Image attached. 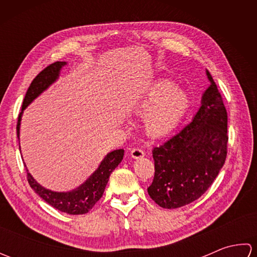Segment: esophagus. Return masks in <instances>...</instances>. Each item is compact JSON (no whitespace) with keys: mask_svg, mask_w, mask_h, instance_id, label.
I'll list each match as a JSON object with an SVG mask.
<instances>
[{"mask_svg":"<svg viewBox=\"0 0 257 257\" xmlns=\"http://www.w3.org/2000/svg\"><path fill=\"white\" fill-rule=\"evenodd\" d=\"M130 156H132V158H134V159H141V158L145 157V152L139 148H134L132 151H130Z\"/></svg>","mask_w":257,"mask_h":257,"instance_id":"34e87169","label":"esophagus"}]
</instances>
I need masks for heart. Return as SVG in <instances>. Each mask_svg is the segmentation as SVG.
<instances>
[{
    "label": "heart",
    "instance_id": "b5f03b06",
    "mask_svg": "<svg viewBox=\"0 0 257 257\" xmlns=\"http://www.w3.org/2000/svg\"><path fill=\"white\" fill-rule=\"evenodd\" d=\"M190 105L188 92L173 87L169 80H159L136 107V112L145 114L144 127L152 138L170 134L181 121Z\"/></svg>",
    "mask_w": 257,
    "mask_h": 257
}]
</instances>
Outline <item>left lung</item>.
<instances>
[{
	"mask_svg": "<svg viewBox=\"0 0 257 257\" xmlns=\"http://www.w3.org/2000/svg\"><path fill=\"white\" fill-rule=\"evenodd\" d=\"M206 76L210 86L192 121L152 150L155 178L148 193L165 209H177L198 200L226 159L227 112L209 70Z\"/></svg>",
	"mask_w": 257,
	"mask_h": 257,
	"instance_id": "obj_1",
	"label": "left lung"
}]
</instances>
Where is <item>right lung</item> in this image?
<instances>
[{
	"mask_svg": "<svg viewBox=\"0 0 257 257\" xmlns=\"http://www.w3.org/2000/svg\"><path fill=\"white\" fill-rule=\"evenodd\" d=\"M66 64V62H56L54 64H51L50 66L43 69L42 72L33 79L31 86L26 91L23 105H22V110L19 114L18 125H16L19 140L21 119L24 109L29 106L35 98L40 96L43 91H45L53 83H55L56 79L58 78L59 73H61V69ZM123 152L124 151L122 149L109 152V154L103 158V160L100 162V165L97 168V170L92 173L83 184L79 185V187L76 188L75 190L68 191V192H55V191L44 188L32 177V174L26 168L27 181H29L31 188L34 190L43 200L47 202V203L52 205L53 207H55L56 210L73 215L85 214V213L92 209V206H94L97 203V201L102 196L103 191H105V188L108 183L109 176H110L111 172L118 167L119 163L121 162L123 158Z\"/></svg>",
	"mask_w": 257,
	"mask_h": 257,
	"instance_id": "obj_1",
	"label": "right lung"
}]
</instances>
